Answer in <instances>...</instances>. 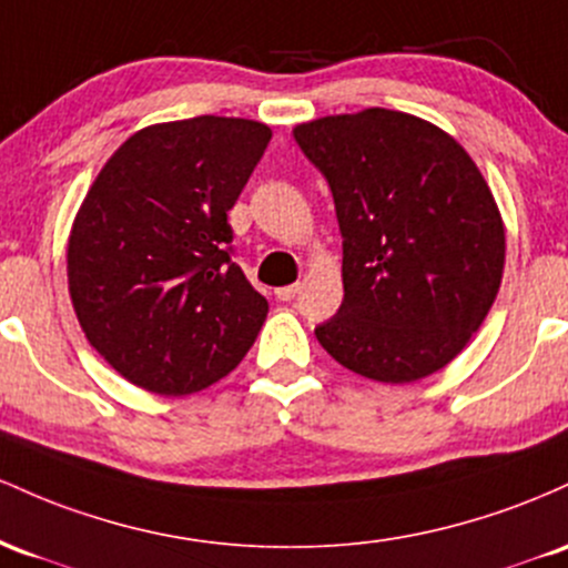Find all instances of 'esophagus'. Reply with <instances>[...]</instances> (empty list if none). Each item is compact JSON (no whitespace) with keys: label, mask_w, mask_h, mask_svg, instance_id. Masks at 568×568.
Segmentation results:
<instances>
[{"label":"esophagus","mask_w":568,"mask_h":568,"mask_svg":"<svg viewBox=\"0 0 568 568\" xmlns=\"http://www.w3.org/2000/svg\"><path fill=\"white\" fill-rule=\"evenodd\" d=\"M297 292H301V284H290V286H282V290H276V297L278 301H295Z\"/></svg>","instance_id":"34e87169"}]
</instances>
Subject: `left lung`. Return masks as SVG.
Returning a JSON list of instances; mask_svg holds the SVG:
<instances>
[{
  "instance_id": "obj_1",
  "label": "left lung",
  "mask_w": 568,
  "mask_h": 568,
  "mask_svg": "<svg viewBox=\"0 0 568 568\" xmlns=\"http://www.w3.org/2000/svg\"><path fill=\"white\" fill-rule=\"evenodd\" d=\"M327 176L343 235V303L324 352L378 384H413L456 359L505 273V222L450 133L369 106L295 125Z\"/></svg>"
}]
</instances>
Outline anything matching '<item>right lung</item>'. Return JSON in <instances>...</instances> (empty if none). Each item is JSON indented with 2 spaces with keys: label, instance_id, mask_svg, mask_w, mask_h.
<instances>
[{
  "label": "right lung",
  "instance_id": "obj_1",
  "mask_svg": "<svg viewBox=\"0 0 568 568\" xmlns=\"http://www.w3.org/2000/svg\"><path fill=\"white\" fill-rule=\"evenodd\" d=\"M271 129L244 118L155 123L112 152L72 222L69 297L88 343L163 397L235 369L267 301L233 263L227 212Z\"/></svg>",
  "mask_w": 568,
  "mask_h": 568
}]
</instances>
